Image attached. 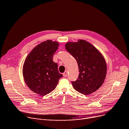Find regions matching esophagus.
Listing matches in <instances>:
<instances>
[{
    "instance_id": "34e87169",
    "label": "esophagus",
    "mask_w": 129,
    "mask_h": 129,
    "mask_svg": "<svg viewBox=\"0 0 129 129\" xmlns=\"http://www.w3.org/2000/svg\"><path fill=\"white\" fill-rule=\"evenodd\" d=\"M68 71H65V72H64V73L63 74V76H64V77H66V76H67V75H68Z\"/></svg>"
}]
</instances>
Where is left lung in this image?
<instances>
[{
	"mask_svg": "<svg viewBox=\"0 0 129 129\" xmlns=\"http://www.w3.org/2000/svg\"><path fill=\"white\" fill-rule=\"evenodd\" d=\"M65 48L76 60L80 74L72 83L74 88L83 94L94 92L101 86L106 74L104 58L93 45L86 41L68 42Z\"/></svg>",
	"mask_w": 129,
	"mask_h": 129,
	"instance_id": "obj_1",
	"label": "left lung"
}]
</instances>
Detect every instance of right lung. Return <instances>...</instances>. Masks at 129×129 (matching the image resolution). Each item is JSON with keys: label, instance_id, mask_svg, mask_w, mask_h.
Returning a JSON list of instances; mask_svg holds the SVG:
<instances>
[{"label": "right lung", "instance_id": "1", "mask_svg": "<svg viewBox=\"0 0 129 129\" xmlns=\"http://www.w3.org/2000/svg\"><path fill=\"white\" fill-rule=\"evenodd\" d=\"M58 46L57 42H43L32 49L24 63L23 74L26 84L32 91L42 96L53 91L63 77L57 64L53 60Z\"/></svg>", "mask_w": 129, "mask_h": 129}]
</instances>
